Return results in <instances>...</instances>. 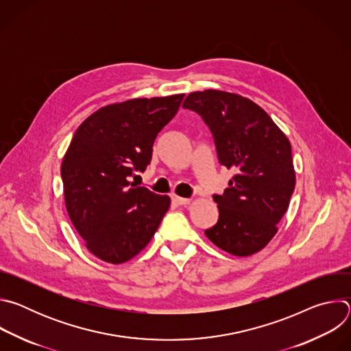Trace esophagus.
I'll use <instances>...</instances> for the list:
<instances>
[{"label": "esophagus", "instance_id": "obj_1", "mask_svg": "<svg viewBox=\"0 0 351 351\" xmlns=\"http://www.w3.org/2000/svg\"><path fill=\"white\" fill-rule=\"evenodd\" d=\"M171 198H172V203L176 204V206H187V204H190V199L189 198H183V197H179L176 194H172Z\"/></svg>", "mask_w": 351, "mask_h": 351}]
</instances>
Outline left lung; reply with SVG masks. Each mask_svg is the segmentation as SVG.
Segmentation results:
<instances>
[{
    "mask_svg": "<svg viewBox=\"0 0 351 351\" xmlns=\"http://www.w3.org/2000/svg\"><path fill=\"white\" fill-rule=\"evenodd\" d=\"M182 107L203 118L219 162L236 172L223 194H214L219 218L206 236L232 256L258 253L276 234L294 191L289 138L260 106L234 93L193 91Z\"/></svg>",
    "mask_w": 351,
    "mask_h": 351,
    "instance_id": "1",
    "label": "left lung"
}]
</instances>
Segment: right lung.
<instances>
[{
    "mask_svg": "<svg viewBox=\"0 0 351 351\" xmlns=\"http://www.w3.org/2000/svg\"><path fill=\"white\" fill-rule=\"evenodd\" d=\"M184 94L133 98L99 108L75 132L61 165L68 215L88 252L110 264L137 256L169 210V195L130 178L152 161L153 144Z\"/></svg>",
    "mask_w": 351,
    "mask_h": 351,
    "instance_id": "1",
    "label": "right lung"
}]
</instances>
